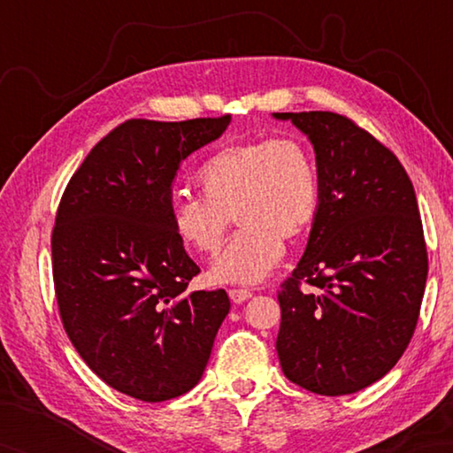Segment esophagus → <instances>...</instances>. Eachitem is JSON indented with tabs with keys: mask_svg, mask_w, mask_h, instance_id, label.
I'll list each match as a JSON object with an SVG mask.
<instances>
[{
	"mask_svg": "<svg viewBox=\"0 0 453 453\" xmlns=\"http://www.w3.org/2000/svg\"><path fill=\"white\" fill-rule=\"evenodd\" d=\"M251 296H253V292L245 290V288H232V290H229V297H232L234 303H243Z\"/></svg>",
	"mask_w": 453,
	"mask_h": 453,
	"instance_id": "1",
	"label": "esophagus"
}]
</instances>
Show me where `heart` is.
Segmentation results:
<instances>
[{"mask_svg": "<svg viewBox=\"0 0 453 453\" xmlns=\"http://www.w3.org/2000/svg\"><path fill=\"white\" fill-rule=\"evenodd\" d=\"M200 195H177L171 227L196 255H214L232 224L239 232L210 266L219 284H255L280 263L286 242L313 227L321 208V177L300 138H258L214 153L196 173Z\"/></svg>", "mask_w": 453, "mask_h": 453, "instance_id": "b5f03b06", "label": "heart"}]
</instances>
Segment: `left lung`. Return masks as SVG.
Segmentation results:
<instances>
[{"instance_id": "obj_1", "label": "left lung", "mask_w": 453, "mask_h": 453, "mask_svg": "<svg viewBox=\"0 0 453 453\" xmlns=\"http://www.w3.org/2000/svg\"><path fill=\"white\" fill-rule=\"evenodd\" d=\"M274 119L310 138L321 177L310 242L278 292L276 352L296 386L349 395L381 380L415 333L428 274L415 188L395 153L349 117Z\"/></svg>"}]
</instances>
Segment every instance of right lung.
I'll list each match as a JSON object with an SVG mask.
<instances>
[{
	"label": "right lung",
	"mask_w": 453,
	"mask_h": 453,
	"mask_svg": "<svg viewBox=\"0 0 453 453\" xmlns=\"http://www.w3.org/2000/svg\"><path fill=\"white\" fill-rule=\"evenodd\" d=\"M229 122L232 114L122 122L62 195L52 229L58 310L83 362L124 395L159 403L190 391L229 313L226 290L187 294L200 268L169 219L180 161Z\"/></svg>",
	"instance_id": "obj_1"
}]
</instances>
